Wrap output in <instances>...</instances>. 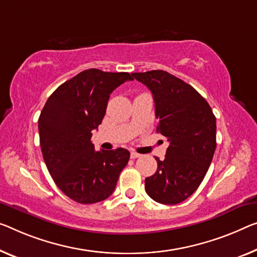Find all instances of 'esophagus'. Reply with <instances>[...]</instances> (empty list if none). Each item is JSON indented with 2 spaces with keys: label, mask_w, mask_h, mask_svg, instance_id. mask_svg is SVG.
Instances as JSON below:
<instances>
[{
  "label": "esophagus",
  "mask_w": 257,
  "mask_h": 257,
  "mask_svg": "<svg viewBox=\"0 0 257 257\" xmlns=\"http://www.w3.org/2000/svg\"><path fill=\"white\" fill-rule=\"evenodd\" d=\"M138 157H140V154H138L136 152H131V159H138Z\"/></svg>",
  "instance_id": "1"
}]
</instances>
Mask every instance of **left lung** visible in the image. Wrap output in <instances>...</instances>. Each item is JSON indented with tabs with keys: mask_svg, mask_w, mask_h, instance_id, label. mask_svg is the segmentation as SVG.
<instances>
[{
	"mask_svg": "<svg viewBox=\"0 0 257 257\" xmlns=\"http://www.w3.org/2000/svg\"><path fill=\"white\" fill-rule=\"evenodd\" d=\"M147 86L159 119L156 131L170 142L165 159L145 179L146 193L162 204L183 202L206 176L216 149V117L191 85L163 70L132 73Z\"/></svg>",
	"mask_w": 257,
	"mask_h": 257,
	"instance_id": "obj_1",
	"label": "left lung"
}]
</instances>
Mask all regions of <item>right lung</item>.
<instances>
[{
    "label": "right lung",
    "instance_id": "right-lung-1",
    "mask_svg": "<svg viewBox=\"0 0 257 257\" xmlns=\"http://www.w3.org/2000/svg\"><path fill=\"white\" fill-rule=\"evenodd\" d=\"M127 80H133L127 72L82 71L51 94L39 117L47 169L58 188L78 203H96L111 195L130 160L127 149L96 152L90 141L110 94Z\"/></svg>",
    "mask_w": 257,
    "mask_h": 257
}]
</instances>
